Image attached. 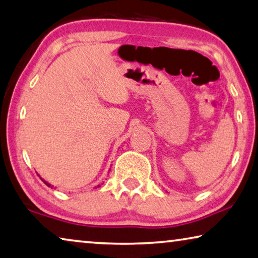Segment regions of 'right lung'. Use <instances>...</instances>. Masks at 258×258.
<instances>
[{
	"label": "right lung",
	"mask_w": 258,
	"mask_h": 258,
	"mask_svg": "<svg viewBox=\"0 0 258 258\" xmlns=\"http://www.w3.org/2000/svg\"><path fill=\"white\" fill-rule=\"evenodd\" d=\"M40 178H41V177H40ZM41 179H42V181H43V183H44V184H45V185H46V186H49V187H51V188H52V187H53V186H52V185H51V184H49V183H48V181H45V180H44V179H43V178H41ZM98 186H100V185H98Z\"/></svg>",
	"instance_id": "right-lung-1"
}]
</instances>
